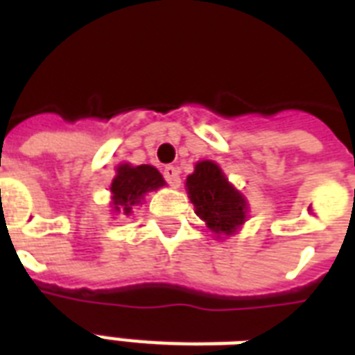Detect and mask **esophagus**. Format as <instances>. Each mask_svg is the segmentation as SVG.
<instances>
[{"label": "esophagus", "instance_id": "1", "mask_svg": "<svg viewBox=\"0 0 355 355\" xmlns=\"http://www.w3.org/2000/svg\"><path fill=\"white\" fill-rule=\"evenodd\" d=\"M164 178L171 184L173 188H178V186H180V171H178V167L167 166L166 169H164Z\"/></svg>", "mask_w": 355, "mask_h": 355}]
</instances>
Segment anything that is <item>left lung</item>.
I'll use <instances>...</instances> for the list:
<instances>
[{"instance_id":"8db88e82","label":"left lung","mask_w":355,"mask_h":355,"mask_svg":"<svg viewBox=\"0 0 355 355\" xmlns=\"http://www.w3.org/2000/svg\"><path fill=\"white\" fill-rule=\"evenodd\" d=\"M186 191L195 214L217 239L234 236L247 221V197L236 189L214 160L195 164L193 173L186 178Z\"/></svg>"}]
</instances>
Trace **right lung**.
<instances>
[{
  "label": "right lung",
  "mask_w": 355,
  "mask_h": 355,
  "mask_svg": "<svg viewBox=\"0 0 355 355\" xmlns=\"http://www.w3.org/2000/svg\"><path fill=\"white\" fill-rule=\"evenodd\" d=\"M162 186H166V180L156 167L119 164L110 184V211L114 216H130L136 206L144 205L145 195Z\"/></svg>",
  "instance_id": "obj_1"
}]
</instances>
